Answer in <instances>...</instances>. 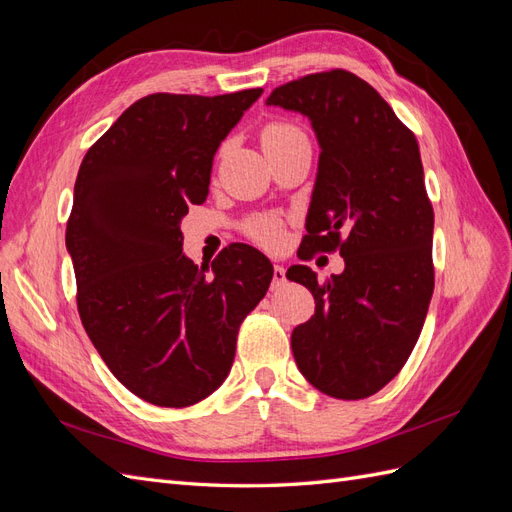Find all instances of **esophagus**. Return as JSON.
<instances>
[{
  "mask_svg": "<svg viewBox=\"0 0 512 512\" xmlns=\"http://www.w3.org/2000/svg\"><path fill=\"white\" fill-rule=\"evenodd\" d=\"M286 282V269L282 265H273V282H271V288L277 290L282 288Z\"/></svg>",
  "mask_w": 512,
  "mask_h": 512,
  "instance_id": "esophagus-1",
  "label": "esophagus"
}]
</instances>
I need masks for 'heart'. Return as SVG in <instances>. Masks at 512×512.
Here are the masks:
<instances>
[{"instance_id": "heart-1", "label": "heart", "mask_w": 512, "mask_h": 512, "mask_svg": "<svg viewBox=\"0 0 512 512\" xmlns=\"http://www.w3.org/2000/svg\"><path fill=\"white\" fill-rule=\"evenodd\" d=\"M294 136H301L299 128H294L292 123H286V121H273L269 123V126L262 130V147H265V151L282 145L286 141H290V138ZM247 232H250V237L256 239L258 243L267 245V247H280L284 243V222L280 218H258L254 222L247 224Z\"/></svg>"}]
</instances>
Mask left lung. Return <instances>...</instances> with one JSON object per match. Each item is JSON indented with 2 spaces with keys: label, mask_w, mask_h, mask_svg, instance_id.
<instances>
[{
  "label": "left lung",
  "mask_w": 512,
  "mask_h": 512,
  "mask_svg": "<svg viewBox=\"0 0 512 512\" xmlns=\"http://www.w3.org/2000/svg\"><path fill=\"white\" fill-rule=\"evenodd\" d=\"M267 104L305 115L320 145L301 258L339 250L346 262L324 284L305 265L288 269L316 301L292 331L294 361L324 395L365 399L406 365L433 294L421 151L378 91L346 70L275 87Z\"/></svg>",
  "instance_id": "left-lung-1"
}]
</instances>
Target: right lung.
<instances>
[{
  "instance_id": "obj_1",
  "label": "right lung",
  "mask_w": 512,
  "mask_h": 512,
  "mask_svg": "<svg viewBox=\"0 0 512 512\" xmlns=\"http://www.w3.org/2000/svg\"><path fill=\"white\" fill-rule=\"evenodd\" d=\"M260 94L145 96L81 162L66 228L81 322L113 376L153 406L218 389L269 290L273 267L252 245H228L209 271L183 254L181 232L209 194L215 151Z\"/></svg>"
}]
</instances>
